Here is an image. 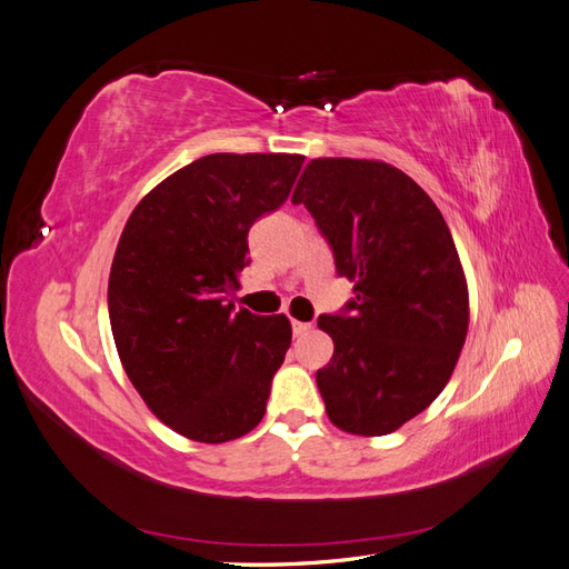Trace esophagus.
Segmentation results:
<instances>
[{"mask_svg": "<svg viewBox=\"0 0 569 569\" xmlns=\"http://www.w3.org/2000/svg\"><path fill=\"white\" fill-rule=\"evenodd\" d=\"M311 326H313V323H307V321H292V330H295V336H303V332L311 330Z\"/></svg>", "mask_w": 569, "mask_h": 569, "instance_id": "1", "label": "esophagus"}]
</instances>
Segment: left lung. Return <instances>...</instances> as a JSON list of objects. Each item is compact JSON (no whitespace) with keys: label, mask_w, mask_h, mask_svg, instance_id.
<instances>
[{"label":"left lung","mask_w":569,"mask_h":569,"mask_svg":"<svg viewBox=\"0 0 569 569\" xmlns=\"http://www.w3.org/2000/svg\"><path fill=\"white\" fill-rule=\"evenodd\" d=\"M355 282L342 316H321L332 359L316 371L328 420L391 435L445 391L468 332V284L432 198L377 159H311L292 196Z\"/></svg>","instance_id":"obj_1"}]
</instances>
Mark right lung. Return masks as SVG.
<instances>
[{"label": "right lung", "mask_w": 569, "mask_h": 569, "mask_svg": "<svg viewBox=\"0 0 569 569\" xmlns=\"http://www.w3.org/2000/svg\"><path fill=\"white\" fill-rule=\"evenodd\" d=\"M301 154H207L134 207L108 277V313L124 373L173 432L239 439L266 415L292 342L284 313L233 309L248 229L292 190Z\"/></svg>", "instance_id": "add662e5"}]
</instances>
